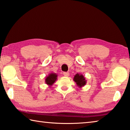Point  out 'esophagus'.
<instances>
[{
	"label": "esophagus",
	"instance_id": "34e87169",
	"mask_svg": "<svg viewBox=\"0 0 130 130\" xmlns=\"http://www.w3.org/2000/svg\"><path fill=\"white\" fill-rule=\"evenodd\" d=\"M63 75H64L65 76H66V77H68V76H69V73H68V72H63Z\"/></svg>",
	"mask_w": 130,
	"mask_h": 130
}]
</instances>
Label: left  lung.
Wrapping results in <instances>:
<instances>
[{
  "label": "left lung",
  "instance_id": "8db88e82",
  "mask_svg": "<svg viewBox=\"0 0 130 130\" xmlns=\"http://www.w3.org/2000/svg\"><path fill=\"white\" fill-rule=\"evenodd\" d=\"M73 80L76 83L77 87L80 88L85 86L87 84V80L85 77L80 73H77L76 75H74Z\"/></svg>",
  "mask_w": 130,
  "mask_h": 130
}]
</instances>
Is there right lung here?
<instances>
[{"instance_id": "1", "label": "right lung", "mask_w": 130, "mask_h": 130, "mask_svg": "<svg viewBox=\"0 0 130 130\" xmlns=\"http://www.w3.org/2000/svg\"><path fill=\"white\" fill-rule=\"evenodd\" d=\"M57 76H58V75L55 73H51L49 74V75L46 76V77L45 78V83L47 85H49V87H50L52 85H53V84L57 80Z\"/></svg>"}]
</instances>
